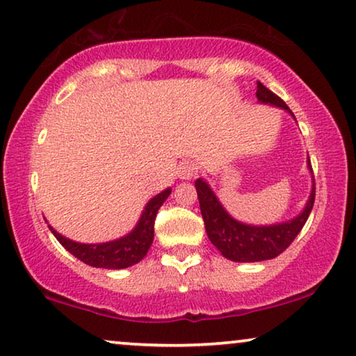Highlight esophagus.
Here are the masks:
<instances>
[{"label":"esophagus","mask_w":356,"mask_h":356,"mask_svg":"<svg viewBox=\"0 0 356 356\" xmlns=\"http://www.w3.org/2000/svg\"><path fill=\"white\" fill-rule=\"evenodd\" d=\"M177 176H179V179H182V180H190V179H193V177L196 176L195 164L188 163V161H185V163L180 164L179 169H177Z\"/></svg>","instance_id":"obj_1"}]
</instances>
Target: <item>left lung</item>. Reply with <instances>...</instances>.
Instances as JSON below:
<instances>
[{
    "mask_svg": "<svg viewBox=\"0 0 356 356\" xmlns=\"http://www.w3.org/2000/svg\"><path fill=\"white\" fill-rule=\"evenodd\" d=\"M256 95L259 104L283 108L296 120L294 113L289 110L288 105L277 94L265 88L262 83H257ZM307 168L312 174V192L304 209L294 219L270 225H251L236 220L222 206L214 190L209 187V184L203 177L195 180V188L196 193H198L200 209L204 220L206 233H208L211 243L219 249L222 256L233 262L268 261V259L278 257L294 241V238L299 235L302 227L309 219L315 203V180L310 158H307Z\"/></svg>",
    "mask_w": 356,
    "mask_h": 356,
    "instance_id": "1",
    "label": "left lung"
}]
</instances>
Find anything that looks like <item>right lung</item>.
Segmentation results:
<instances>
[{"mask_svg": "<svg viewBox=\"0 0 356 356\" xmlns=\"http://www.w3.org/2000/svg\"><path fill=\"white\" fill-rule=\"evenodd\" d=\"M169 195H171V188L163 190L161 193L153 196L147 203L144 211H142L140 219L134 229L127 235L113 241L86 245V243L73 241L70 238L60 235L49 224H47V227H49L52 235L57 238V241L81 262L97 268H127L140 262L147 256L148 249H150L153 243V233H155L153 227H155L156 212L161 208L164 201L168 200Z\"/></svg>", "mask_w": 356, "mask_h": 356, "instance_id": "right-lung-1", "label": "right lung"}]
</instances>
